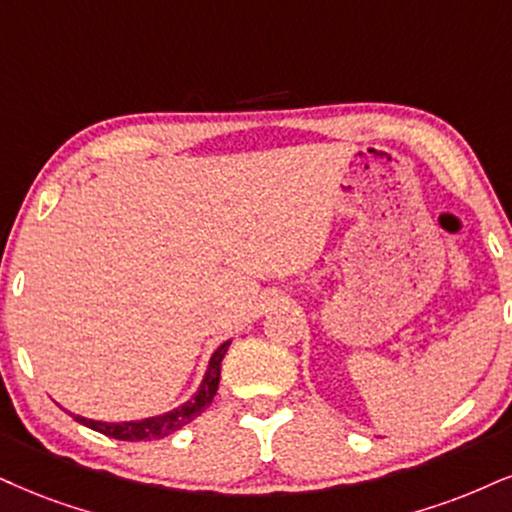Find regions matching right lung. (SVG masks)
<instances>
[{
	"mask_svg": "<svg viewBox=\"0 0 512 512\" xmlns=\"http://www.w3.org/2000/svg\"><path fill=\"white\" fill-rule=\"evenodd\" d=\"M227 346L230 342L220 344L216 351H213L211 361H208L206 375L201 380L197 394L192 399L182 403V406L168 410L163 415H154V418H144V420H130V422H102V420H87L82 415H73L75 422L80 425L90 427L94 432H102L111 439H121V441H151V439H163L168 434L182 430V427L189 425L194 418H199L204 410L211 406L213 396L218 391V382H220V363H223Z\"/></svg>",
	"mask_w": 512,
	"mask_h": 512,
	"instance_id": "add662e5",
	"label": "right lung"
}]
</instances>
